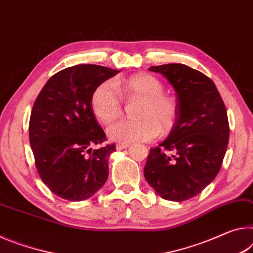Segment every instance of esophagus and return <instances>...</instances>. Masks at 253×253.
<instances>
[{
	"instance_id": "1",
	"label": "esophagus",
	"mask_w": 253,
	"mask_h": 253,
	"mask_svg": "<svg viewBox=\"0 0 253 253\" xmlns=\"http://www.w3.org/2000/svg\"><path fill=\"white\" fill-rule=\"evenodd\" d=\"M130 147V144H121V143H119V144H117V150H123V149H126V148H129Z\"/></svg>"
}]
</instances>
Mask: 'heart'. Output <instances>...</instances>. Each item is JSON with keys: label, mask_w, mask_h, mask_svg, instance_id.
<instances>
[{"label": "heart", "mask_w": 253, "mask_h": 253, "mask_svg": "<svg viewBox=\"0 0 253 253\" xmlns=\"http://www.w3.org/2000/svg\"><path fill=\"white\" fill-rule=\"evenodd\" d=\"M140 102L135 111L136 120H123L107 129L112 141L130 144L148 142L158 134H168L178 119L176 99L164 94L161 82L149 74H135L122 82H103L93 90L90 106L99 122L110 124L123 113L122 99Z\"/></svg>", "instance_id": "obj_1"}]
</instances>
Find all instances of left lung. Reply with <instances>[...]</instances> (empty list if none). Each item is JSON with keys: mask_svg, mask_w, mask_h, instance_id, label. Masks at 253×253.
Listing matches in <instances>:
<instances>
[{"mask_svg": "<svg viewBox=\"0 0 253 253\" xmlns=\"http://www.w3.org/2000/svg\"><path fill=\"white\" fill-rule=\"evenodd\" d=\"M176 90L177 122L168 138L150 149L144 178L165 200L187 201L220 171L229 142L224 103L213 81L183 64L151 66Z\"/></svg>", "mask_w": 253, "mask_h": 253, "instance_id": "1", "label": "left lung"}]
</instances>
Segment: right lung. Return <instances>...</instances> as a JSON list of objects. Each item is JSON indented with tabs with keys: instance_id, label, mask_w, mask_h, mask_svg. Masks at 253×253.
Returning a JSON list of instances; mask_svg holds the SVG:
<instances>
[{
	"instance_id": "add662e5",
	"label": "right lung",
	"mask_w": 253,
	"mask_h": 253,
	"mask_svg": "<svg viewBox=\"0 0 253 253\" xmlns=\"http://www.w3.org/2000/svg\"><path fill=\"white\" fill-rule=\"evenodd\" d=\"M121 70L76 65L55 74L33 104L29 138L37 170L44 185L64 200L85 201L103 187L115 144L105 141L90 106L93 90Z\"/></svg>"
}]
</instances>
